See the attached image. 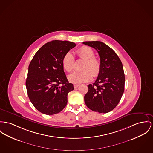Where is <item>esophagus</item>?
<instances>
[{"label":"esophagus","mask_w":153,"mask_h":153,"mask_svg":"<svg viewBox=\"0 0 153 153\" xmlns=\"http://www.w3.org/2000/svg\"><path fill=\"white\" fill-rule=\"evenodd\" d=\"M78 86H79V85H76V84L74 85V88H78Z\"/></svg>","instance_id":"obj_1"}]
</instances>
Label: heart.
Instances as JSON below:
<instances>
[{"label":"heart","mask_w":153,"mask_h":153,"mask_svg":"<svg viewBox=\"0 0 153 153\" xmlns=\"http://www.w3.org/2000/svg\"><path fill=\"white\" fill-rule=\"evenodd\" d=\"M76 53L79 59L84 60L81 72H75L70 74L68 78L74 83H81L91 81L92 77H97L101 71V63L94 57V52L92 48L83 46L79 48ZM63 68L68 72H71L74 70L75 60L70 52L64 54L62 59Z\"/></svg>","instance_id":"1"}]
</instances>
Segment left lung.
<instances>
[{"label":"left lung","instance_id":"left-lung-1","mask_svg":"<svg viewBox=\"0 0 153 153\" xmlns=\"http://www.w3.org/2000/svg\"><path fill=\"white\" fill-rule=\"evenodd\" d=\"M99 54L101 71L96 81L88 85L84 96L86 106L92 111L107 113L118 105L124 92L125 74L122 62L116 53L100 41L83 42Z\"/></svg>","mask_w":153,"mask_h":153}]
</instances>
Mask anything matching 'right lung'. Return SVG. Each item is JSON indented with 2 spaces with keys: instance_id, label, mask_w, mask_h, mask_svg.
<instances>
[{
  "instance_id": "right-lung-1",
  "label": "right lung",
  "mask_w": 153,
  "mask_h": 153,
  "mask_svg": "<svg viewBox=\"0 0 153 153\" xmlns=\"http://www.w3.org/2000/svg\"><path fill=\"white\" fill-rule=\"evenodd\" d=\"M76 45L70 41H52L36 53L28 67L26 88L32 104L40 112L53 115L67 104V96L74 90L64 71L62 59Z\"/></svg>"
}]
</instances>
